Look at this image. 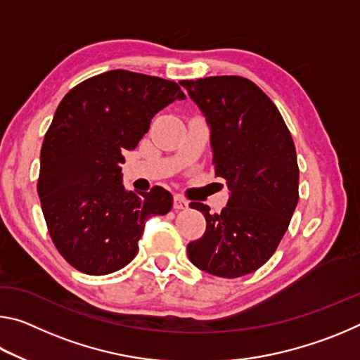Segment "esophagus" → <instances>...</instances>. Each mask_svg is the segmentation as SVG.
I'll list each match as a JSON object with an SVG mask.
<instances>
[{"mask_svg": "<svg viewBox=\"0 0 360 360\" xmlns=\"http://www.w3.org/2000/svg\"><path fill=\"white\" fill-rule=\"evenodd\" d=\"M187 206H188V202L184 197H182V195H174V198H173V208L174 210H186Z\"/></svg>", "mask_w": 360, "mask_h": 360, "instance_id": "34e87169", "label": "esophagus"}]
</instances>
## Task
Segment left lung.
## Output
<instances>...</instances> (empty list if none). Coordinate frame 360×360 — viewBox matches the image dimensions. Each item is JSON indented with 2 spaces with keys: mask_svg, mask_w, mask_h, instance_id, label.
Wrapping results in <instances>:
<instances>
[{
  "mask_svg": "<svg viewBox=\"0 0 360 360\" xmlns=\"http://www.w3.org/2000/svg\"><path fill=\"white\" fill-rule=\"evenodd\" d=\"M211 127L212 165L230 188L229 203L203 212L206 231L187 245L195 266L221 278L249 275L275 254L298 203L294 139L281 112L252 81L211 76L181 81Z\"/></svg>",
  "mask_w": 360,
  "mask_h": 360,
  "instance_id": "8db88e82",
  "label": "left lung"
}]
</instances>
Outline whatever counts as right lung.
Instances as JSON below:
<instances>
[{"label":"right lung","instance_id":"1","mask_svg":"<svg viewBox=\"0 0 360 360\" xmlns=\"http://www.w3.org/2000/svg\"><path fill=\"white\" fill-rule=\"evenodd\" d=\"M184 98L173 81L114 70L85 79L60 101L41 148L38 195L53 245L76 270L100 276L124 268L138 252L146 219L172 210L163 187L127 191L120 165L150 119Z\"/></svg>","mask_w":360,"mask_h":360}]
</instances>
